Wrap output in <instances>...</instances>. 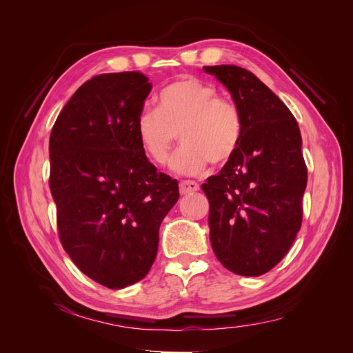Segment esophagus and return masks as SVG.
<instances>
[{
	"mask_svg": "<svg viewBox=\"0 0 353 353\" xmlns=\"http://www.w3.org/2000/svg\"><path fill=\"white\" fill-rule=\"evenodd\" d=\"M199 190V184L196 181H181L179 183V193L181 194H190L194 193V191Z\"/></svg>",
	"mask_w": 353,
	"mask_h": 353,
	"instance_id": "esophagus-1",
	"label": "esophagus"
}]
</instances>
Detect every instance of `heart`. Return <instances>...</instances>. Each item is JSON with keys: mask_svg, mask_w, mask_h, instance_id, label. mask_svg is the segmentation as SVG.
<instances>
[{"mask_svg": "<svg viewBox=\"0 0 353 353\" xmlns=\"http://www.w3.org/2000/svg\"><path fill=\"white\" fill-rule=\"evenodd\" d=\"M218 95L215 85L196 78L165 87L157 95V109L147 108L137 117V138L145 157L165 165L179 134L183 147L169 162L174 172L197 175L210 162H230L241 141L243 119L236 104Z\"/></svg>", "mask_w": 353, "mask_h": 353, "instance_id": "1", "label": "heart"}]
</instances>
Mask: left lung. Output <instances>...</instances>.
<instances>
[{
  "label": "left lung",
  "instance_id": "left-lung-1",
  "mask_svg": "<svg viewBox=\"0 0 353 353\" xmlns=\"http://www.w3.org/2000/svg\"><path fill=\"white\" fill-rule=\"evenodd\" d=\"M231 94L243 119L236 154L201 190L210 244L234 274L259 276L279 263L302 225L307 170L299 125L287 105L239 66L203 68Z\"/></svg>",
  "mask_w": 353,
  "mask_h": 353
}]
</instances>
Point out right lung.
Here are the masks:
<instances>
[{"instance_id":"right-lung-1","label":"right lung","mask_w":353,"mask_h":353,"mask_svg":"<svg viewBox=\"0 0 353 353\" xmlns=\"http://www.w3.org/2000/svg\"><path fill=\"white\" fill-rule=\"evenodd\" d=\"M150 91L143 73L99 74L72 95L50 135V188L63 249L112 290L150 271L160 223L179 199L178 181L157 172L137 138Z\"/></svg>"}]
</instances>
